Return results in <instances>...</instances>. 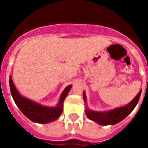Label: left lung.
<instances>
[{
  "instance_id": "8db88e82",
  "label": "left lung",
  "mask_w": 148,
  "mask_h": 148,
  "mask_svg": "<svg viewBox=\"0 0 148 148\" xmlns=\"http://www.w3.org/2000/svg\"><path fill=\"white\" fill-rule=\"evenodd\" d=\"M142 90L139 91L136 97L127 105L120 107V108H115L108 111L99 112V111H94L90 110L88 108H86L85 113L89 119L97 122L100 125H113L117 123L120 122L123 119H125L128 115L131 113L133 109L135 108L138 101L140 98ZM83 97L84 102H87V97H86L85 92L84 91Z\"/></svg>"
}]
</instances>
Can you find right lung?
I'll return each instance as SVG.
<instances>
[{
	"label": "right lung",
	"mask_w": 148,
	"mask_h": 148,
	"mask_svg": "<svg viewBox=\"0 0 148 148\" xmlns=\"http://www.w3.org/2000/svg\"><path fill=\"white\" fill-rule=\"evenodd\" d=\"M10 87L12 96L18 108L23 115L32 121L39 124H47L56 121L59 118L63 112V103L68 92H70L72 85H68L64 90L60 97L59 101L56 107H45L33 101L23 97L19 93L13 83L12 77L10 76Z\"/></svg>",
	"instance_id": "obj_1"
}]
</instances>
